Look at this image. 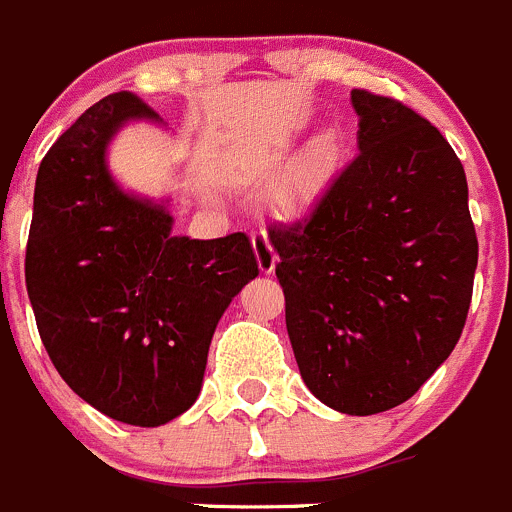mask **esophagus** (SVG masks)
<instances>
[{
	"label": "esophagus",
	"mask_w": 512,
	"mask_h": 512,
	"mask_svg": "<svg viewBox=\"0 0 512 512\" xmlns=\"http://www.w3.org/2000/svg\"><path fill=\"white\" fill-rule=\"evenodd\" d=\"M252 250H255L257 267H260V272L270 275V272L275 270V262H278V255H275V247L270 245V240H267L265 232H255V234H252Z\"/></svg>",
	"instance_id": "1"
}]
</instances>
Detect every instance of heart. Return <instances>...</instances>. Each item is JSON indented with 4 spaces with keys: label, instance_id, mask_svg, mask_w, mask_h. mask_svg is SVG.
Here are the masks:
<instances>
[{
    "label": "heart",
    "instance_id": "heart-1",
    "mask_svg": "<svg viewBox=\"0 0 512 512\" xmlns=\"http://www.w3.org/2000/svg\"><path fill=\"white\" fill-rule=\"evenodd\" d=\"M338 156H341V138L336 131H323L310 141V146L305 148L303 161H300V174L295 181L293 197L290 202L298 204L305 202L321 189L328 181V176L333 174L338 164Z\"/></svg>",
    "mask_w": 512,
    "mask_h": 512
}]
</instances>
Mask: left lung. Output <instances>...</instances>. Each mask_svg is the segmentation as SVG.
I'll use <instances>...</instances> for the list:
<instances>
[{
  "label": "left lung",
  "mask_w": 512,
  "mask_h": 512,
  "mask_svg": "<svg viewBox=\"0 0 512 512\" xmlns=\"http://www.w3.org/2000/svg\"><path fill=\"white\" fill-rule=\"evenodd\" d=\"M358 154L310 212L267 229L303 381L369 417L412 399L462 336L477 267L467 179L396 98L351 90Z\"/></svg>",
  "instance_id": "left-lung-1"
}]
</instances>
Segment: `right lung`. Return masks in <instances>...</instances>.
I'll list each match as a JSON object with an SVG mask.
<instances>
[{
  "label": "right lung",
  "mask_w": 512,
  "mask_h": 512,
  "mask_svg": "<svg viewBox=\"0 0 512 512\" xmlns=\"http://www.w3.org/2000/svg\"><path fill=\"white\" fill-rule=\"evenodd\" d=\"M131 118L159 113L113 93L52 143L37 171L25 280L65 384L105 417L159 427L197 401L214 328L260 270L245 232L174 237L164 204L118 189L105 146Z\"/></svg>",
  "instance_id": "1"
}]
</instances>
